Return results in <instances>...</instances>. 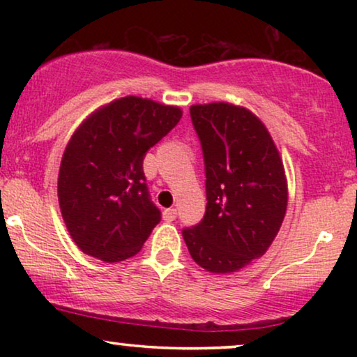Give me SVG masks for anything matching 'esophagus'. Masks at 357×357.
Instances as JSON below:
<instances>
[{"label": "esophagus", "instance_id": "34e87169", "mask_svg": "<svg viewBox=\"0 0 357 357\" xmlns=\"http://www.w3.org/2000/svg\"><path fill=\"white\" fill-rule=\"evenodd\" d=\"M164 219L167 222H170V221H175V218H177V209H174V208H169V209H165L164 211Z\"/></svg>", "mask_w": 357, "mask_h": 357}]
</instances>
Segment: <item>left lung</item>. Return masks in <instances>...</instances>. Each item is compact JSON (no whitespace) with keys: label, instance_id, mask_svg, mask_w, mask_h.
Masks as SVG:
<instances>
[{"label":"left lung","instance_id":"obj_1","mask_svg":"<svg viewBox=\"0 0 357 357\" xmlns=\"http://www.w3.org/2000/svg\"><path fill=\"white\" fill-rule=\"evenodd\" d=\"M203 149L206 211L182 231L190 255L226 275L265 255L287 208L284 167L266 126L227 102L190 107Z\"/></svg>","mask_w":357,"mask_h":357}]
</instances>
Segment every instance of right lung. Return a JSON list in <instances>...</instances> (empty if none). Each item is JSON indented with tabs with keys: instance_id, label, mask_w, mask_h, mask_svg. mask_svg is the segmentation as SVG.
<instances>
[{
	"instance_id": "right-lung-1",
	"label": "right lung",
	"mask_w": 357,
	"mask_h": 357,
	"mask_svg": "<svg viewBox=\"0 0 357 357\" xmlns=\"http://www.w3.org/2000/svg\"><path fill=\"white\" fill-rule=\"evenodd\" d=\"M180 119L178 107L128 96L100 107L71 136L58 174V202L68 232L87 255L123 261L159 224L143 160Z\"/></svg>"
}]
</instances>
